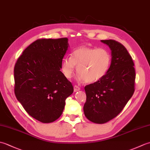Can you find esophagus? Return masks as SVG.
<instances>
[{"label": "esophagus", "instance_id": "obj_1", "mask_svg": "<svg viewBox=\"0 0 150 150\" xmlns=\"http://www.w3.org/2000/svg\"><path fill=\"white\" fill-rule=\"evenodd\" d=\"M73 88H74V91L75 92H77L78 91H80V90H81V88H79V86H76V85H75L74 86H73Z\"/></svg>", "mask_w": 150, "mask_h": 150}]
</instances>
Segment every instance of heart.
Listing matches in <instances>:
<instances>
[{
	"label": "heart",
	"instance_id": "obj_1",
	"mask_svg": "<svg viewBox=\"0 0 150 150\" xmlns=\"http://www.w3.org/2000/svg\"><path fill=\"white\" fill-rule=\"evenodd\" d=\"M111 64V55L106 49L80 47L73 51L72 57H67L63 60L62 71L65 77L69 79L77 67V80L93 83L107 74Z\"/></svg>",
	"mask_w": 150,
	"mask_h": 150
}]
</instances>
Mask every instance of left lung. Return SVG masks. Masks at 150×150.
<instances>
[{
  "mask_svg": "<svg viewBox=\"0 0 150 150\" xmlns=\"http://www.w3.org/2000/svg\"><path fill=\"white\" fill-rule=\"evenodd\" d=\"M101 42L111 51L110 70L100 80L84 88V113L89 120L96 124L106 123L117 117L135 91L134 63L126 47L114 40Z\"/></svg>",
  "mask_w": 150,
  "mask_h": 150,
  "instance_id": "obj_1",
  "label": "left lung"
}]
</instances>
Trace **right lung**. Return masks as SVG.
Wrapping results in <instances>:
<instances>
[{
  "instance_id": "1",
  "label": "right lung",
  "mask_w": 150,
  "mask_h": 150,
  "mask_svg": "<svg viewBox=\"0 0 150 150\" xmlns=\"http://www.w3.org/2000/svg\"><path fill=\"white\" fill-rule=\"evenodd\" d=\"M67 38L38 39L27 47L14 68L15 94L30 116L43 123L59 119L73 87L60 71Z\"/></svg>"
}]
</instances>
